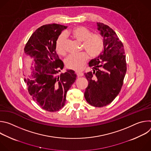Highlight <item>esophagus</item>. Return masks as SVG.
<instances>
[{
  "mask_svg": "<svg viewBox=\"0 0 151 151\" xmlns=\"http://www.w3.org/2000/svg\"><path fill=\"white\" fill-rule=\"evenodd\" d=\"M76 75H77L78 77H82L83 76V73H81V72H76Z\"/></svg>",
  "mask_w": 151,
  "mask_h": 151,
  "instance_id": "obj_1",
  "label": "esophagus"
}]
</instances>
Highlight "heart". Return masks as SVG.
I'll list each match as a JSON object with an SVG mask.
<instances>
[{
    "instance_id": "1",
    "label": "heart",
    "mask_w": 151,
    "mask_h": 151,
    "mask_svg": "<svg viewBox=\"0 0 151 151\" xmlns=\"http://www.w3.org/2000/svg\"><path fill=\"white\" fill-rule=\"evenodd\" d=\"M70 34L75 39L83 42V48L90 57L96 58L102 52L104 49V40L101 35H92L89 29L81 26L74 27L70 31ZM65 41L66 36L63 33L59 35L56 39L55 50L60 55L66 54ZM87 55L85 53L70 55L66 59L65 64L69 69L81 71L87 63Z\"/></svg>"
}]
</instances>
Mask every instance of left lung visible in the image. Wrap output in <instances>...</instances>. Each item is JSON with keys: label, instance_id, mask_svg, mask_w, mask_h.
Segmentation results:
<instances>
[{"label": "left lung", "instance_id": "obj_1", "mask_svg": "<svg viewBox=\"0 0 151 151\" xmlns=\"http://www.w3.org/2000/svg\"><path fill=\"white\" fill-rule=\"evenodd\" d=\"M97 29L104 40L102 53L89 62L93 72L85 73L88 81L84 93L91 105L103 107L110 104L118 95L127 72L124 46L116 33L108 26L97 23Z\"/></svg>", "mask_w": 151, "mask_h": 151}]
</instances>
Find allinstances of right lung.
<instances>
[{"mask_svg":"<svg viewBox=\"0 0 151 151\" xmlns=\"http://www.w3.org/2000/svg\"><path fill=\"white\" fill-rule=\"evenodd\" d=\"M67 27L57 24L42 26L32 35L24 48L25 54L34 59L31 75L24 78L29 93L49 112L59 111L64 106L67 92L76 78L72 70L58 74L64 64L56 52L55 41Z\"/></svg>","mask_w":151,"mask_h":151,"instance_id":"add662e5","label":"right lung"}]
</instances>
